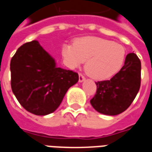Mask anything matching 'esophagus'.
Here are the masks:
<instances>
[{
    "mask_svg": "<svg viewBox=\"0 0 152 152\" xmlns=\"http://www.w3.org/2000/svg\"><path fill=\"white\" fill-rule=\"evenodd\" d=\"M85 80H86L85 76H83L82 74H80V73L79 74V82H83Z\"/></svg>",
    "mask_w": 152,
    "mask_h": 152,
    "instance_id": "1",
    "label": "esophagus"
}]
</instances>
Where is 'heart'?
I'll return each mask as SVG.
<instances>
[{"instance_id":"heart-1","label":"heart","mask_w":152,"mask_h":152,"mask_svg":"<svg viewBox=\"0 0 152 152\" xmlns=\"http://www.w3.org/2000/svg\"><path fill=\"white\" fill-rule=\"evenodd\" d=\"M62 55L71 68L80 66L84 61L86 71L96 80H107L115 76L123 66L126 51L123 45L96 37L80 38L62 47Z\"/></svg>"}]
</instances>
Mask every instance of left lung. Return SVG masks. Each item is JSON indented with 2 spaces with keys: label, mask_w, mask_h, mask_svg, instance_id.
Wrapping results in <instances>:
<instances>
[{
  "label": "left lung",
  "mask_w": 152,
  "mask_h": 152,
  "mask_svg": "<svg viewBox=\"0 0 152 152\" xmlns=\"http://www.w3.org/2000/svg\"><path fill=\"white\" fill-rule=\"evenodd\" d=\"M97 91L90 103L97 112L115 115L131 105L141 85V62L134 53L125 58L124 66L108 80L95 82Z\"/></svg>",
  "instance_id": "obj_1"
}]
</instances>
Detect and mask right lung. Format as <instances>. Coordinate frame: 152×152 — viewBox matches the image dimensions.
Segmentation results:
<instances>
[{
	"instance_id": "1",
	"label": "right lung",
	"mask_w": 152,
	"mask_h": 152,
	"mask_svg": "<svg viewBox=\"0 0 152 152\" xmlns=\"http://www.w3.org/2000/svg\"><path fill=\"white\" fill-rule=\"evenodd\" d=\"M11 89L28 112L45 115L56 110L78 74L56 66L37 40L23 44L10 61Z\"/></svg>"
}]
</instances>
